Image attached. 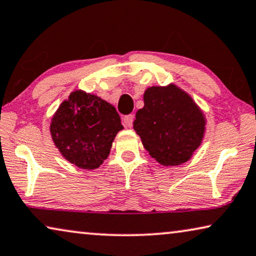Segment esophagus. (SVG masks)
<instances>
[{"label": "esophagus", "mask_w": 256, "mask_h": 256, "mask_svg": "<svg viewBox=\"0 0 256 256\" xmlns=\"http://www.w3.org/2000/svg\"><path fill=\"white\" fill-rule=\"evenodd\" d=\"M132 122H134V116L132 114H128V116H124V124L126 127L130 128L132 126Z\"/></svg>", "instance_id": "esophagus-1"}]
</instances>
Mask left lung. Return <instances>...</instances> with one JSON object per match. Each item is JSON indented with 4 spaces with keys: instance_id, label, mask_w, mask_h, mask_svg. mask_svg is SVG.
<instances>
[{
    "instance_id": "obj_1",
    "label": "left lung",
    "mask_w": 256,
    "mask_h": 256,
    "mask_svg": "<svg viewBox=\"0 0 256 256\" xmlns=\"http://www.w3.org/2000/svg\"><path fill=\"white\" fill-rule=\"evenodd\" d=\"M206 118L190 94L176 85L151 86L137 110L134 129L150 156L165 166L186 162L201 146Z\"/></svg>"
}]
</instances>
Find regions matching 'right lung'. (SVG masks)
<instances>
[{"instance_id":"add662e5","label":"right lung","mask_w":256,"mask_h":256,"mask_svg":"<svg viewBox=\"0 0 256 256\" xmlns=\"http://www.w3.org/2000/svg\"><path fill=\"white\" fill-rule=\"evenodd\" d=\"M124 128L114 106L94 94L74 91L52 118L50 135L72 164L94 170L108 157L118 132Z\"/></svg>"}]
</instances>
